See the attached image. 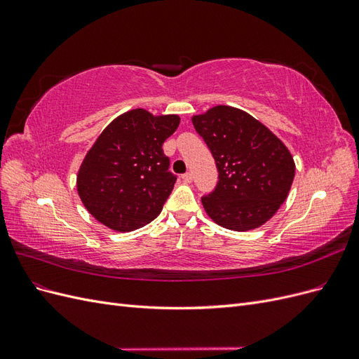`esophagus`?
Here are the masks:
<instances>
[{"label":"esophagus","instance_id":"34e87169","mask_svg":"<svg viewBox=\"0 0 359 359\" xmlns=\"http://www.w3.org/2000/svg\"><path fill=\"white\" fill-rule=\"evenodd\" d=\"M182 181L184 182H191L193 181V173L191 172H187V173H184V175H182Z\"/></svg>","mask_w":359,"mask_h":359}]
</instances>
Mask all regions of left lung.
<instances>
[{
  "label": "left lung",
  "instance_id": "obj_1",
  "mask_svg": "<svg viewBox=\"0 0 359 359\" xmlns=\"http://www.w3.org/2000/svg\"><path fill=\"white\" fill-rule=\"evenodd\" d=\"M215 160L219 182L202 196L203 208L226 229L262 226L287 198L295 163L285 144L257 119L231 106L193 116Z\"/></svg>",
  "mask_w": 359,
  "mask_h": 359
}]
</instances>
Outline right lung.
<instances>
[{"mask_svg": "<svg viewBox=\"0 0 359 359\" xmlns=\"http://www.w3.org/2000/svg\"><path fill=\"white\" fill-rule=\"evenodd\" d=\"M178 126V115L135 109L103 130L78 173V193L91 215L119 232L156 219L177 181L163 142Z\"/></svg>", "mask_w": 359, "mask_h": 359, "instance_id": "1", "label": "right lung"}]
</instances>
